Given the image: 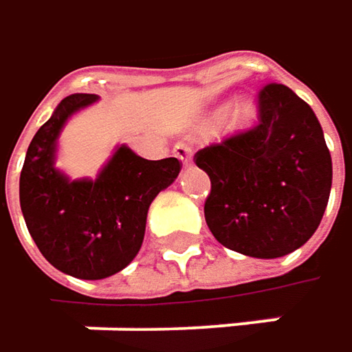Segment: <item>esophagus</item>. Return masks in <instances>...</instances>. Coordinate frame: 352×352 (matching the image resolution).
<instances>
[{
  "label": "esophagus",
  "mask_w": 352,
  "mask_h": 352,
  "mask_svg": "<svg viewBox=\"0 0 352 352\" xmlns=\"http://www.w3.org/2000/svg\"><path fill=\"white\" fill-rule=\"evenodd\" d=\"M173 153H175L177 159H181V163L183 165H191V157H193V151H191V146L187 143H177L175 148H173Z\"/></svg>",
  "instance_id": "34e87169"
}]
</instances>
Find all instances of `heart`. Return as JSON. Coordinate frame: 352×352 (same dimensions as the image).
I'll list each match as a JSON object with an SVG mask.
<instances>
[{
  "label": "heart",
  "mask_w": 352,
  "mask_h": 352,
  "mask_svg": "<svg viewBox=\"0 0 352 352\" xmlns=\"http://www.w3.org/2000/svg\"><path fill=\"white\" fill-rule=\"evenodd\" d=\"M234 120L236 122H245V120H250V116H252V107L250 104H238L236 109H234Z\"/></svg>",
  "instance_id": "obj_1"
}]
</instances>
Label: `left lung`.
<instances>
[{
    "mask_svg": "<svg viewBox=\"0 0 352 352\" xmlns=\"http://www.w3.org/2000/svg\"><path fill=\"white\" fill-rule=\"evenodd\" d=\"M211 181L206 221L221 245L280 258L316 232L333 183L331 151L312 109L284 84L258 90V122L197 151Z\"/></svg>",
    "mask_w": 352,
    "mask_h": 352,
    "instance_id": "8db88e82",
    "label": "left lung"
}]
</instances>
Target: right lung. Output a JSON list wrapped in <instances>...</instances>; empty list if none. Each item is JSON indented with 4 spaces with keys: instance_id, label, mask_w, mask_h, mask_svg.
I'll return each mask as SVG.
<instances>
[{
    "instance_id": "obj_1",
    "label": "right lung",
    "mask_w": 352,
    "mask_h": 352,
    "mask_svg": "<svg viewBox=\"0 0 352 352\" xmlns=\"http://www.w3.org/2000/svg\"><path fill=\"white\" fill-rule=\"evenodd\" d=\"M94 94L64 98L28 146L19 206L38 250L54 268L82 280L120 272L139 254L151 201L181 171L175 157L146 161L120 146L96 181H70L54 169L56 139L70 114Z\"/></svg>"
}]
</instances>
